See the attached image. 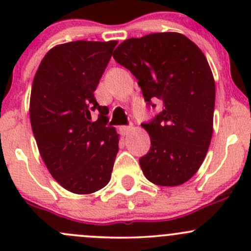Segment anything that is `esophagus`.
I'll return each mask as SVG.
<instances>
[{"instance_id":"1","label":"esophagus","mask_w":251,"mask_h":251,"mask_svg":"<svg viewBox=\"0 0 251 251\" xmlns=\"http://www.w3.org/2000/svg\"><path fill=\"white\" fill-rule=\"evenodd\" d=\"M133 130V126L132 125H128V126H121L120 127V131L121 133H123L124 136L125 135H128V132H131V131Z\"/></svg>"}]
</instances>
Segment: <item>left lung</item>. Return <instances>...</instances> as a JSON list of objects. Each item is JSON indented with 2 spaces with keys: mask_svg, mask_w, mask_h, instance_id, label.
<instances>
[{
  "mask_svg": "<svg viewBox=\"0 0 251 251\" xmlns=\"http://www.w3.org/2000/svg\"><path fill=\"white\" fill-rule=\"evenodd\" d=\"M138 80L147 105L163 110L142 124L151 149L140 158L147 179L179 186L203 164L212 136L215 81L201 48L178 32L128 39L113 54Z\"/></svg>",
  "mask_w": 251,
  "mask_h": 251,
  "instance_id": "obj_1",
  "label": "left lung"
}]
</instances>
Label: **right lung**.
I'll return each instance as SVG.
<instances>
[{
  "mask_svg": "<svg viewBox=\"0 0 251 251\" xmlns=\"http://www.w3.org/2000/svg\"><path fill=\"white\" fill-rule=\"evenodd\" d=\"M116 41H73L47 52L35 74L30 121L40 154L67 191L90 194L110 181L119 135L93 92ZM100 111L92 121V111Z\"/></svg>",
  "mask_w": 251,
  "mask_h": 251,
  "instance_id": "obj_1",
  "label": "right lung"
}]
</instances>
